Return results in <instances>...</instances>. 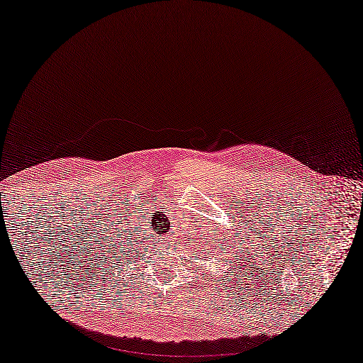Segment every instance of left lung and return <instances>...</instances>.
Wrapping results in <instances>:
<instances>
[{
    "mask_svg": "<svg viewBox=\"0 0 363 363\" xmlns=\"http://www.w3.org/2000/svg\"><path fill=\"white\" fill-rule=\"evenodd\" d=\"M241 241H242V242H246L245 240H241ZM242 242H238V245H240V247L242 246ZM222 246H223V242H222V245H220V251H225V247H222ZM230 246H231V245H230ZM242 249H245V254L249 251V247H242ZM245 254H238V252H236V255H231V257L225 259V262H228V264H231V267H233V262H236V257H241V260H242V259H245ZM225 255H228V254H225ZM247 255H249V254H247ZM251 257H252V255H251ZM236 265H240V267H238V270H240L241 267H245V265H241L240 259H238ZM231 273H233V272H231Z\"/></svg>",
    "mask_w": 363,
    "mask_h": 363,
    "instance_id": "obj_1",
    "label": "left lung"
}]
</instances>
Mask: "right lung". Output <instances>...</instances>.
Instances as JSON below:
<instances>
[{
	"label": "right lung",
	"mask_w": 363,
	"mask_h": 363,
	"mask_svg": "<svg viewBox=\"0 0 363 363\" xmlns=\"http://www.w3.org/2000/svg\"><path fill=\"white\" fill-rule=\"evenodd\" d=\"M140 247H141V245H140V241H133L132 245H130V247L128 246H125V242H123V246L122 247H117V249H123V251H118L117 254H121L118 255V257H123V255H125V259H135L136 257V254H141L140 252Z\"/></svg>",
	"instance_id": "right-lung-1"
}]
</instances>
